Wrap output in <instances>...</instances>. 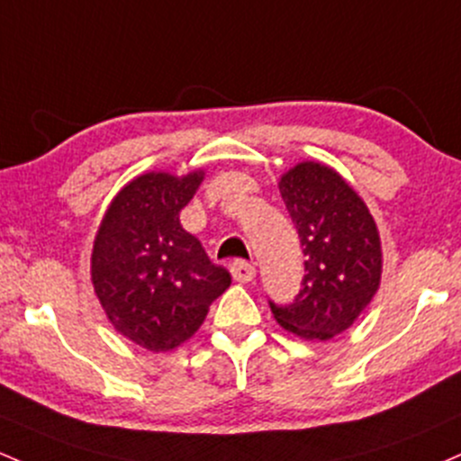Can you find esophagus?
I'll return each mask as SVG.
<instances>
[{"label": "esophagus", "mask_w": 461, "mask_h": 461, "mask_svg": "<svg viewBox=\"0 0 461 461\" xmlns=\"http://www.w3.org/2000/svg\"><path fill=\"white\" fill-rule=\"evenodd\" d=\"M230 271H231V277H234L236 282H242V285H245V282H251L256 276V267L249 265V262H245V260L231 262Z\"/></svg>", "instance_id": "obj_1"}]
</instances>
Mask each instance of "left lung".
<instances>
[{
  "label": "left lung",
  "mask_w": 461,
  "mask_h": 461,
  "mask_svg": "<svg viewBox=\"0 0 461 461\" xmlns=\"http://www.w3.org/2000/svg\"><path fill=\"white\" fill-rule=\"evenodd\" d=\"M304 247L295 302L271 304L276 321L306 341H328L363 315L381 286V234L366 201L328 164L300 161L277 181Z\"/></svg>",
  "instance_id": "left-lung-1"
}]
</instances>
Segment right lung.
Segmentation results:
<instances>
[{
  "mask_svg": "<svg viewBox=\"0 0 461 461\" xmlns=\"http://www.w3.org/2000/svg\"><path fill=\"white\" fill-rule=\"evenodd\" d=\"M205 170L138 175L120 188L91 249V285L115 332L150 352H170L205 321L231 285L179 214Z\"/></svg>",
  "mask_w": 461,
  "mask_h": 461,
  "instance_id": "right-lung-1",
  "label": "right lung"
}]
</instances>
